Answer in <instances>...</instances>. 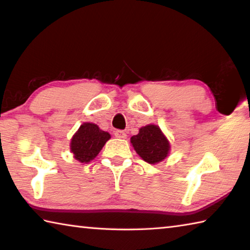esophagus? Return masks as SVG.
<instances>
[{"label":"esophagus","instance_id":"obj_1","mask_svg":"<svg viewBox=\"0 0 250 250\" xmlns=\"http://www.w3.org/2000/svg\"><path fill=\"white\" fill-rule=\"evenodd\" d=\"M115 137L119 138V139H125L126 138V133L124 130H117L115 131Z\"/></svg>","mask_w":250,"mask_h":250}]
</instances>
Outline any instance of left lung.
Listing matches in <instances>:
<instances>
[{
	"instance_id": "obj_1",
	"label": "left lung",
	"mask_w": 250,
	"mask_h": 250,
	"mask_svg": "<svg viewBox=\"0 0 250 250\" xmlns=\"http://www.w3.org/2000/svg\"><path fill=\"white\" fill-rule=\"evenodd\" d=\"M131 143L137 153L150 164L159 163L167 156L170 143L158 125H149L139 130L131 138Z\"/></svg>"
}]
</instances>
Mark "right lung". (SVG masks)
I'll return each mask as SVG.
<instances>
[{"label": "right lung", "mask_w": 250, "mask_h": 250, "mask_svg": "<svg viewBox=\"0 0 250 250\" xmlns=\"http://www.w3.org/2000/svg\"><path fill=\"white\" fill-rule=\"evenodd\" d=\"M109 139L108 132L100 130L95 124L86 122L80 125L71 139L70 149L76 160L82 163H88L96 158Z\"/></svg>", "instance_id": "obj_1"}]
</instances>
